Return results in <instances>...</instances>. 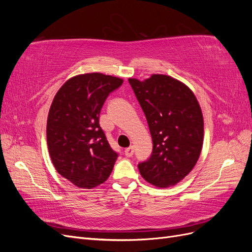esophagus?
Here are the masks:
<instances>
[{
	"label": "esophagus",
	"mask_w": 252,
	"mask_h": 252,
	"mask_svg": "<svg viewBox=\"0 0 252 252\" xmlns=\"http://www.w3.org/2000/svg\"><path fill=\"white\" fill-rule=\"evenodd\" d=\"M124 152H125V156H126L127 158H130V157H132V156H133V152H134V149H133V147H132V146H130V147H128V148H126Z\"/></svg>",
	"instance_id": "1"
}]
</instances>
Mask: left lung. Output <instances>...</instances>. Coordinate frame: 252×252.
Segmentation results:
<instances>
[{"mask_svg": "<svg viewBox=\"0 0 252 252\" xmlns=\"http://www.w3.org/2000/svg\"><path fill=\"white\" fill-rule=\"evenodd\" d=\"M146 117L150 158L138 165L145 181L158 188L177 185L193 169L204 140L203 113L192 90L166 74L129 79Z\"/></svg>", "mask_w": 252, "mask_h": 252, "instance_id": "1", "label": "left lung"}]
</instances>
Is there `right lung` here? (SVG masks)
<instances>
[{
    "label": "right lung",
    "instance_id": "right-lung-1",
    "mask_svg": "<svg viewBox=\"0 0 252 252\" xmlns=\"http://www.w3.org/2000/svg\"><path fill=\"white\" fill-rule=\"evenodd\" d=\"M123 80L100 72L75 75L59 89L47 119V145L56 170L80 188L109 178L118 154L98 122L106 98Z\"/></svg>",
    "mask_w": 252,
    "mask_h": 252
}]
</instances>
